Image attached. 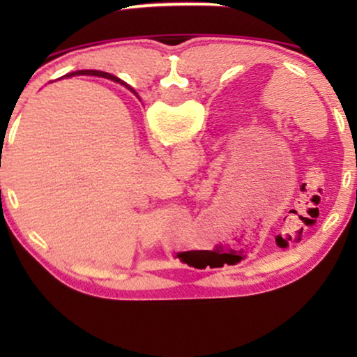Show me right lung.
<instances>
[{
	"label": "right lung",
	"mask_w": 357,
	"mask_h": 357,
	"mask_svg": "<svg viewBox=\"0 0 357 357\" xmlns=\"http://www.w3.org/2000/svg\"><path fill=\"white\" fill-rule=\"evenodd\" d=\"M79 75H92V76H99V77H107V79H112V81H115V82H119V84H121V86H125L126 89H130L131 92H133V94L136 96V92H135V89L133 87H130L128 84H126V82H123L121 79H119V77H115V76H112V75H109V73H104V71H94V70H82V71H75V73H68V75H65V76H61V77H71V76H79Z\"/></svg>",
	"instance_id": "obj_1"
}]
</instances>
